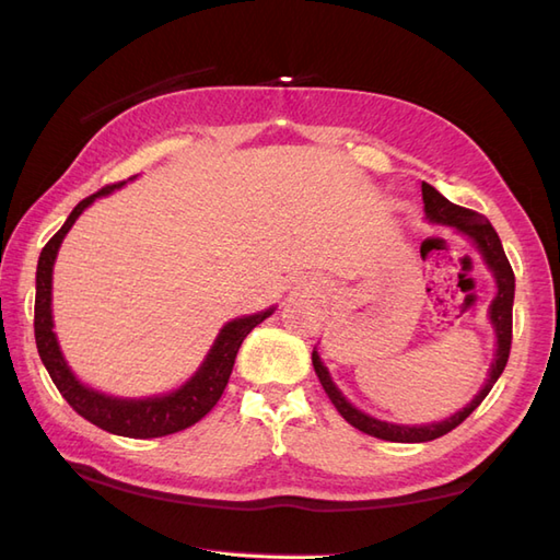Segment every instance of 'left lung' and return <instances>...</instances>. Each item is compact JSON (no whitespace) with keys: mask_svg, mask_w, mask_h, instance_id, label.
I'll return each instance as SVG.
<instances>
[{"mask_svg":"<svg viewBox=\"0 0 560 560\" xmlns=\"http://www.w3.org/2000/svg\"><path fill=\"white\" fill-rule=\"evenodd\" d=\"M421 192H423L425 219L431 223L450 225V229H457L459 233L471 237L474 245L479 247L483 261L493 271L495 283H498V293H495V299L489 307V315H491V325H493L495 337H498V349H495V359L491 363L489 380H486V385L481 387L479 395L471 399V404H467V407L457 411L455 416H450V419L438 421V423H428V425H397V423L377 421V419H373V416H368L355 407H351L347 397H343L341 392L337 389V385L331 383L327 368L323 365V361H319L317 351H313L315 373L319 377V383H323L327 397L337 407V411L353 428H359V431L373 435V438L389 440V443H428V440H435L440 435L450 433L452 428H457L486 399V395H489L491 387L495 385V380L501 377V373L505 371V363H508V355H510V343H513L515 273H513V267H510V261L505 257V249L501 245V237H498L491 221L481 217V213H477V211L452 205V201L440 195L433 185L423 183Z\"/></svg>","mask_w":560,"mask_h":560,"instance_id":"1","label":"left lung"}]
</instances>
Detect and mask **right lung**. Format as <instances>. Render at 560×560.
<instances>
[{
	"instance_id": "1",
	"label": "right lung",
	"mask_w": 560,
	"mask_h": 560,
	"mask_svg": "<svg viewBox=\"0 0 560 560\" xmlns=\"http://www.w3.org/2000/svg\"><path fill=\"white\" fill-rule=\"evenodd\" d=\"M132 180V177H129ZM117 185H105L98 189L96 195L81 199L69 213L62 229H59L47 245L43 247L40 259H38V271H35V343H38L40 361L50 373L52 383L57 385L59 395H62L69 407L74 409L83 419L91 421L93 425L103 428V431L125 435V438H161L171 435L177 431H185V428L195 425L199 419L217 407L221 399L225 385H229V377L233 371L237 349H241L243 339L253 331L259 323L273 313V307L265 313L237 317L233 323L225 325L205 363L199 365V371L187 380V383L171 392V395L163 397H147V399H117L101 395V392L81 385L77 375L69 371L62 351H59L57 337L52 331V267L57 259V249L62 245L65 235L69 233L71 225L81 217V211L89 205L96 201V197L110 195L113 189L122 187Z\"/></svg>"
}]
</instances>
